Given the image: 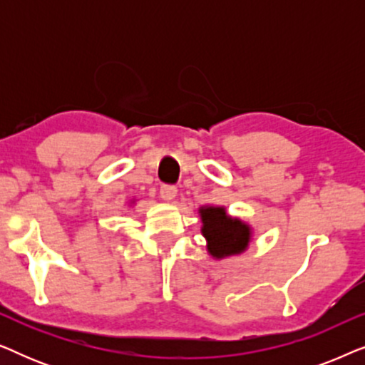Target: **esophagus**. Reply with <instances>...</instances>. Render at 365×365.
Here are the masks:
<instances>
[{"mask_svg":"<svg viewBox=\"0 0 365 365\" xmlns=\"http://www.w3.org/2000/svg\"><path fill=\"white\" fill-rule=\"evenodd\" d=\"M159 194H161L164 201H173V199L178 196V189L174 186H169V184H164V186L159 189Z\"/></svg>","mask_w":365,"mask_h":365,"instance_id":"obj_1","label":"esophagus"}]
</instances>
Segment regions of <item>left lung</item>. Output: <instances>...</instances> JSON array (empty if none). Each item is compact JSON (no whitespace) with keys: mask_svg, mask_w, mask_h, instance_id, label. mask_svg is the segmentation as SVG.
Here are the masks:
<instances>
[{"mask_svg":"<svg viewBox=\"0 0 365 365\" xmlns=\"http://www.w3.org/2000/svg\"><path fill=\"white\" fill-rule=\"evenodd\" d=\"M201 232L206 237L207 252L214 259L239 256L249 247L252 239V229L239 217L229 216L222 206L199 207Z\"/></svg>","mask_w":365,"mask_h":365,"instance_id":"8db88e82","label":"left lung"}]
</instances>
